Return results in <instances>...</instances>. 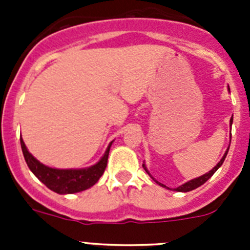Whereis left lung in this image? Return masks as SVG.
<instances>
[{
  "label": "left lung",
  "mask_w": 250,
  "mask_h": 250,
  "mask_svg": "<svg viewBox=\"0 0 250 250\" xmlns=\"http://www.w3.org/2000/svg\"><path fill=\"white\" fill-rule=\"evenodd\" d=\"M231 124H233V116H231V118H230V126H231ZM228 150H229V147H228V149H227V151H225V154H224V155H223V158L220 159L219 163H218V164H216L215 167H214L213 169H211L210 171H209V173L204 174V175L199 176V178L193 179V180H189V182H187V183H185V184H183V185H180V187L176 188L175 190H176V191H183V193H187V191L194 190V189H196V188H199L200 185L204 184V183L207 182V180H209V179L211 178V175H213V174L215 173L216 170H218L220 167H222V164H223V163H224L225 158H227V154H228ZM143 167H144L145 171H146V173L150 175V173H149V171H147V169H146V167H145V164H143ZM150 176H151V175H150ZM151 178H152V176H151ZM152 180H154V182H156V180H155V179H154V178H152ZM156 184H159V185H161V187L167 188L164 184H161V183H159V182H156Z\"/></svg>",
  "instance_id": "1"
}]
</instances>
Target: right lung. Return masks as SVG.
Masks as SVG:
<instances>
[{"mask_svg": "<svg viewBox=\"0 0 250 250\" xmlns=\"http://www.w3.org/2000/svg\"><path fill=\"white\" fill-rule=\"evenodd\" d=\"M20 141H21L22 152L25 156L26 164L30 167L31 171L36 175L40 182H42L48 189L57 194L79 193L96 184L105 171L110 146L112 144L111 141L103 158L92 167H85V169H55V167H46L42 163H40L28 151L22 138H20Z\"/></svg>", "mask_w": 250, "mask_h": 250, "instance_id": "1", "label": "right lung"}]
</instances>
